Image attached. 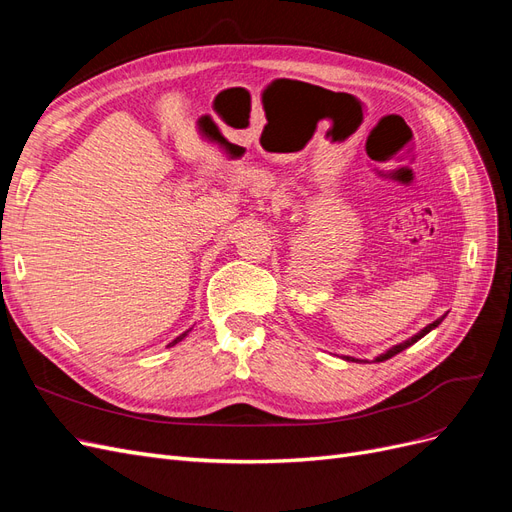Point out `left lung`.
Segmentation results:
<instances>
[{
	"label": "left lung",
	"instance_id": "obj_1",
	"mask_svg": "<svg viewBox=\"0 0 512 512\" xmlns=\"http://www.w3.org/2000/svg\"><path fill=\"white\" fill-rule=\"evenodd\" d=\"M442 320H444V316H442V318H438V320H436V322H431V324H427V327H425V329H423V331H418V333H416V335H414V337H410V339H406V342H404V344H399V346H393V348H391V350H386V352H384V354H380V356H376V361H378V363H382V361H386V359H391V356H395V354H397V352H401V350H406V348H408V346H412V344H416V342H418V339H421V337H423V335H427V333H429V331H431V329H436V327H438V324H440V322H442ZM346 359H348V361H359V359H352V356H346Z\"/></svg>",
	"mask_w": 512,
	"mask_h": 512
}]
</instances>
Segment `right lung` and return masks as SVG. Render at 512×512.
Wrapping results in <instances>:
<instances>
[{
	"mask_svg": "<svg viewBox=\"0 0 512 512\" xmlns=\"http://www.w3.org/2000/svg\"><path fill=\"white\" fill-rule=\"evenodd\" d=\"M185 335H188V331H185V333H183V335H179V337H177V339H175V342H173V344H170V346H175V344H177V342H181V339H183V337H185Z\"/></svg>",
	"mask_w": 512,
	"mask_h": 512,
	"instance_id": "obj_1",
	"label": "right lung"
}]
</instances>
